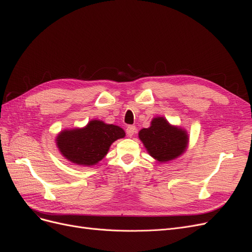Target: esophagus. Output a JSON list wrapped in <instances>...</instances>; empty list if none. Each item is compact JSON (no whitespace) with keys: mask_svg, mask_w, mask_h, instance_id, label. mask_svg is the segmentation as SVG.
Returning a JSON list of instances; mask_svg holds the SVG:
<instances>
[{"mask_svg":"<svg viewBox=\"0 0 252 252\" xmlns=\"http://www.w3.org/2000/svg\"><path fill=\"white\" fill-rule=\"evenodd\" d=\"M126 132V135L128 136V137H132V136L136 132V126H127Z\"/></svg>","mask_w":252,"mask_h":252,"instance_id":"1","label":"esophagus"}]
</instances>
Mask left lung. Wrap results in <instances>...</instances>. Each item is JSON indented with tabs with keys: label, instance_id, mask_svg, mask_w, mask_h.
<instances>
[{
	"label": "left lung",
	"instance_id": "8db88e82",
	"mask_svg": "<svg viewBox=\"0 0 252 252\" xmlns=\"http://www.w3.org/2000/svg\"><path fill=\"white\" fill-rule=\"evenodd\" d=\"M138 137L150 156L156 161L168 162L183 155L189 143V135L185 128L172 126L162 116L151 121V126L142 128Z\"/></svg>",
	"mask_w": 252,
	"mask_h": 252
}]
</instances>
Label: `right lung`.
<instances>
[{"label": "right lung", "mask_w": 252, "mask_h": 252, "mask_svg": "<svg viewBox=\"0 0 252 252\" xmlns=\"http://www.w3.org/2000/svg\"><path fill=\"white\" fill-rule=\"evenodd\" d=\"M124 128L93 119L83 127L65 128L56 137V146L66 160L77 166L93 167L105 157L114 141L124 138Z\"/></svg>", "instance_id": "add662e5"}]
</instances>
